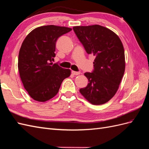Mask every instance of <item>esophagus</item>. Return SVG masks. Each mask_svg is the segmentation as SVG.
Listing matches in <instances>:
<instances>
[{
  "mask_svg": "<svg viewBox=\"0 0 149 149\" xmlns=\"http://www.w3.org/2000/svg\"><path fill=\"white\" fill-rule=\"evenodd\" d=\"M72 74L73 75H79L80 74H81V72H75V71H72Z\"/></svg>",
  "mask_w": 149,
  "mask_h": 149,
  "instance_id": "1",
  "label": "esophagus"
}]
</instances>
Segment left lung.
I'll return each instance as SVG.
<instances>
[{
    "mask_svg": "<svg viewBox=\"0 0 149 149\" xmlns=\"http://www.w3.org/2000/svg\"><path fill=\"white\" fill-rule=\"evenodd\" d=\"M74 31L88 54L96 56L89 83L80 93L91 104H103L115 95L125 69L123 45L111 30L100 25L74 26Z\"/></svg>",
    "mask_w": 149,
    "mask_h": 149,
    "instance_id": "1",
    "label": "left lung"
}]
</instances>
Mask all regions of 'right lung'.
<instances>
[{
  "mask_svg": "<svg viewBox=\"0 0 149 149\" xmlns=\"http://www.w3.org/2000/svg\"><path fill=\"white\" fill-rule=\"evenodd\" d=\"M71 28L54 25L40 26L25 38L19 53L18 69L21 81L34 100L45 102L58 93L70 69L63 68L52 61L55 56L58 38Z\"/></svg>",
  "mask_w": 149,
  "mask_h": 149,
  "instance_id": "1",
  "label": "right lung"
}]
</instances>
